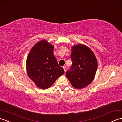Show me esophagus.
<instances>
[{
	"mask_svg": "<svg viewBox=\"0 0 122 122\" xmlns=\"http://www.w3.org/2000/svg\"><path fill=\"white\" fill-rule=\"evenodd\" d=\"M63 68L64 69V71H65V72L66 71V69H67V67L66 66H63Z\"/></svg>",
	"mask_w": 122,
	"mask_h": 122,
	"instance_id": "1",
	"label": "esophagus"
}]
</instances>
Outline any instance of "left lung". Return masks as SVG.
<instances>
[{"instance_id":"obj_1","label":"left lung","mask_w":122,"mask_h":122,"mask_svg":"<svg viewBox=\"0 0 122 122\" xmlns=\"http://www.w3.org/2000/svg\"><path fill=\"white\" fill-rule=\"evenodd\" d=\"M71 51L72 65L66 76L74 87H86L95 76L98 68L97 59L92 51L82 44L75 45Z\"/></svg>"}]
</instances>
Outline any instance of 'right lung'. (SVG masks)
I'll return each mask as SVG.
<instances>
[{
	"mask_svg": "<svg viewBox=\"0 0 122 122\" xmlns=\"http://www.w3.org/2000/svg\"><path fill=\"white\" fill-rule=\"evenodd\" d=\"M53 50V46L42 40L32 47L27 57L28 76L40 88L50 87L64 73L54 55Z\"/></svg>",
	"mask_w": 122,
	"mask_h": 122,
	"instance_id": "right-lung-1",
	"label": "right lung"
}]
</instances>
